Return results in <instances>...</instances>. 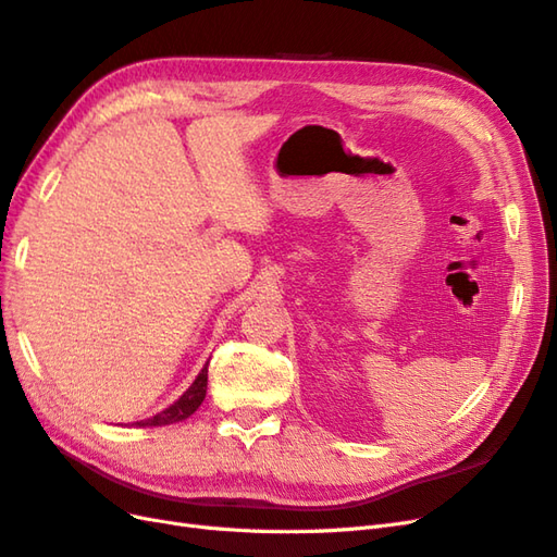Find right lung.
I'll use <instances>...</instances> for the list:
<instances>
[{
    "instance_id": "obj_1",
    "label": "right lung",
    "mask_w": 557,
    "mask_h": 557,
    "mask_svg": "<svg viewBox=\"0 0 557 557\" xmlns=\"http://www.w3.org/2000/svg\"><path fill=\"white\" fill-rule=\"evenodd\" d=\"M207 381H209V362L201 367V372L197 374L193 385L174 404H170V407L162 409L156 416L146 418V420H137V423H132V425H137V428H162V425L181 423V420L190 418L201 407V401H205V397H207Z\"/></svg>"
}]
</instances>
